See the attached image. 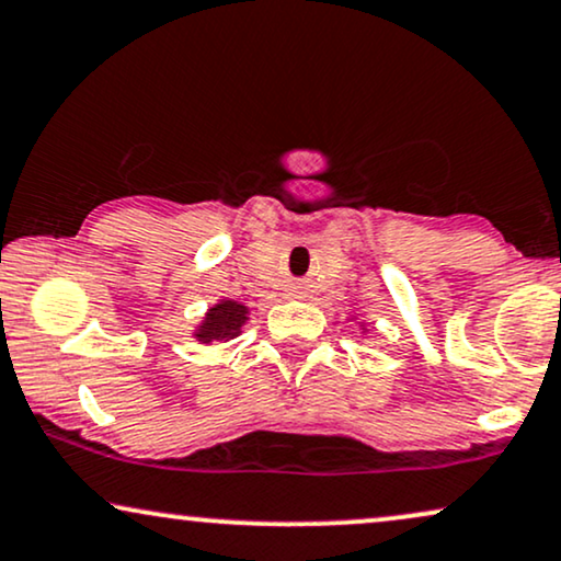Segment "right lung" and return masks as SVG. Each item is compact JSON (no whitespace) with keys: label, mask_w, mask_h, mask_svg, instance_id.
Wrapping results in <instances>:
<instances>
[{"label":"right lung","mask_w":561,"mask_h":561,"mask_svg":"<svg viewBox=\"0 0 561 561\" xmlns=\"http://www.w3.org/2000/svg\"><path fill=\"white\" fill-rule=\"evenodd\" d=\"M248 321V308L236 300H222L215 308H209L207 318H204L202 329L196 331L198 342H228V339L238 336L240 325Z\"/></svg>","instance_id":"obj_1"}]
</instances>
